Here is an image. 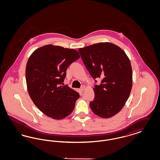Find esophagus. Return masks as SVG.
I'll use <instances>...</instances> for the list:
<instances>
[{
  "instance_id": "1",
  "label": "esophagus",
  "mask_w": 160,
  "mask_h": 160,
  "mask_svg": "<svg viewBox=\"0 0 160 160\" xmlns=\"http://www.w3.org/2000/svg\"><path fill=\"white\" fill-rule=\"evenodd\" d=\"M85 89H86V86H84V85H83V86L81 87V91H84L85 90Z\"/></svg>"
}]
</instances>
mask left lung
Wrapping results in <instances>:
<instances>
[{"instance_id":"8db88e82","label":"left lung","mask_w":160,"mask_h":160,"mask_svg":"<svg viewBox=\"0 0 160 160\" xmlns=\"http://www.w3.org/2000/svg\"><path fill=\"white\" fill-rule=\"evenodd\" d=\"M82 59L95 82V98L90 102L92 112L103 118L119 113L128 99L132 84L131 63L120 47L100 42L78 49Z\"/></svg>"}]
</instances>
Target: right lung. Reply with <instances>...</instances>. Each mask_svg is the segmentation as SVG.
Masks as SVG:
<instances>
[{
  "mask_svg": "<svg viewBox=\"0 0 160 160\" xmlns=\"http://www.w3.org/2000/svg\"><path fill=\"white\" fill-rule=\"evenodd\" d=\"M79 58L76 50L52 45L39 48L29 57L26 68L28 91L44 114L62 119L73 111L80 95L62 84L69 65Z\"/></svg>",
  "mask_w": 160,
  "mask_h": 160,
  "instance_id": "right-lung-1",
  "label": "right lung"
}]
</instances>
